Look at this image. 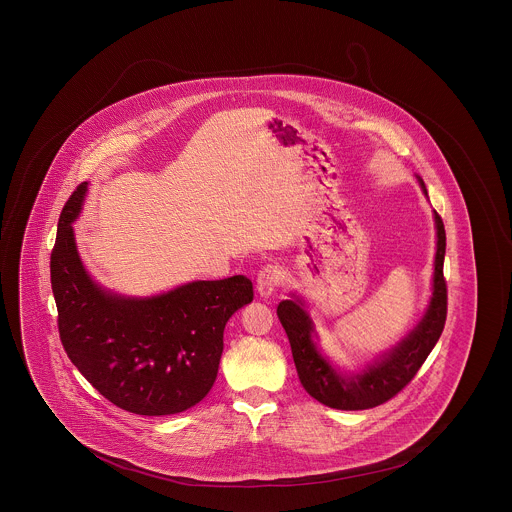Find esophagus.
I'll return each instance as SVG.
<instances>
[{"instance_id":"1","label":"esophagus","mask_w":512,"mask_h":512,"mask_svg":"<svg viewBox=\"0 0 512 512\" xmlns=\"http://www.w3.org/2000/svg\"><path fill=\"white\" fill-rule=\"evenodd\" d=\"M281 283H283L281 269L275 268V266H266V268L260 269V273L256 277V291H258V295L268 298L273 295V291Z\"/></svg>"}]
</instances>
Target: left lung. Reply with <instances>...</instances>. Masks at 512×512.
Listing matches in <instances>:
<instances>
[{
    "instance_id": "obj_1",
    "label": "left lung",
    "mask_w": 512,
    "mask_h": 512,
    "mask_svg": "<svg viewBox=\"0 0 512 512\" xmlns=\"http://www.w3.org/2000/svg\"><path fill=\"white\" fill-rule=\"evenodd\" d=\"M428 194L422 179H418ZM437 229V252L433 269V293L424 318L404 337L399 345L379 356L374 364L358 374L335 370L316 347L312 335L314 323L300 298L281 300L277 306L279 322L289 337L296 372L302 387L316 401L337 410H366L387 403L412 381L426 362L431 349L441 337L447 320V283L443 277L445 260V227L443 219L433 212Z\"/></svg>"
}]
</instances>
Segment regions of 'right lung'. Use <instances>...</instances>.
Listing matches in <instances>:
<instances>
[{
	"label": "right lung",
	"instance_id": "1",
	"mask_svg": "<svg viewBox=\"0 0 512 512\" xmlns=\"http://www.w3.org/2000/svg\"><path fill=\"white\" fill-rule=\"evenodd\" d=\"M86 189L65 202L50 258L63 349L109 403L142 416L183 412L210 393L225 323L252 302V281H192L150 298L108 293L82 266L71 227Z\"/></svg>",
	"mask_w": 512,
	"mask_h": 512
}]
</instances>
